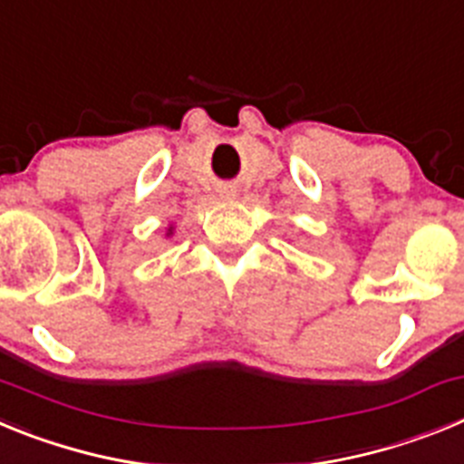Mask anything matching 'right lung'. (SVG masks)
Instances as JSON below:
<instances>
[{"label":"right lung","mask_w":464,"mask_h":464,"mask_svg":"<svg viewBox=\"0 0 464 464\" xmlns=\"http://www.w3.org/2000/svg\"><path fill=\"white\" fill-rule=\"evenodd\" d=\"M169 232H171V229H169Z\"/></svg>","instance_id":"add662e5"}]
</instances>
